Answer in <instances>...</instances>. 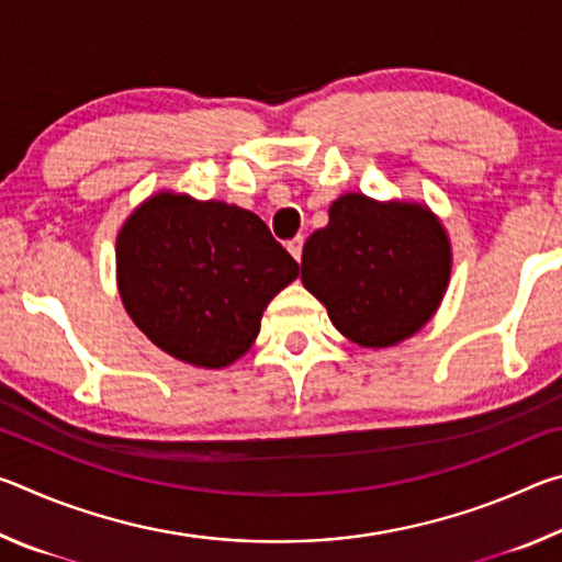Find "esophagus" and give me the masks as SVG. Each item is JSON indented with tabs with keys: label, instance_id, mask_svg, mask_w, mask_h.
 <instances>
[{
	"label": "esophagus",
	"instance_id": "34e87169",
	"mask_svg": "<svg viewBox=\"0 0 562 562\" xmlns=\"http://www.w3.org/2000/svg\"><path fill=\"white\" fill-rule=\"evenodd\" d=\"M302 245H304L302 237H294V240L288 243V250H290V255H292V258L297 260V262H300V258H302Z\"/></svg>",
	"mask_w": 562,
	"mask_h": 562
}]
</instances>
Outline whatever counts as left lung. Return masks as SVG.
Listing matches in <instances>:
<instances>
[{
	"instance_id": "left-lung-1",
	"label": "left lung",
	"mask_w": 562,
	"mask_h": 562,
	"mask_svg": "<svg viewBox=\"0 0 562 562\" xmlns=\"http://www.w3.org/2000/svg\"><path fill=\"white\" fill-rule=\"evenodd\" d=\"M451 240L429 205L345 193L302 250V284L341 335L364 349L414 337L441 307Z\"/></svg>"
}]
</instances>
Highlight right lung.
Masks as SVG:
<instances>
[{
  "instance_id": "obj_1",
  "label": "right lung",
  "mask_w": 562,
  "mask_h": 562,
  "mask_svg": "<svg viewBox=\"0 0 562 562\" xmlns=\"http://www.w3.org/2000/svg\"><path fill=\"white\" fill-rule=\"evenodd\" d=\"M297 274L258 215L176 190L148 195L116 235V284L133 325L201 369L240 359L270 300Z\"/></svg>"
}]
</instances>
